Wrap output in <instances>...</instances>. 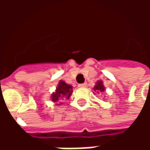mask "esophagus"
<instances>
[{
  "label": "esophagus",
  "mask_w": 150,
  "mask_h": 150,
  "mask_svg": "<svg viewBox=\"0 0 150 150\" xmlns=\"http://www.w3.org/2000/svg\"><path fill=\"white\" fill-rule=\"evenodd\" d=\"M79 88H87V87H88V83H80V84H79Z\"/></svg>",
  "instance_id": "esophagus-1"
}]
</instances>
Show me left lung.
<instances>
[{"label": "left lung", "instance_id": "left-lung-1", "mask_svg": "<svg viewBox=\"0 0 150 150\" xmlns=\"http://www.w3.org/2000/svg\"><path fill=\"white\" fill-rule=\"evenodd\" d=\"M93 89H94V91H97L98 93H100V92H103V91H104V90H105L102 81H98L97 83H96V86H95Z\"/></svg>", "mask_w": 150, "mask_h": 150}]
</instances>
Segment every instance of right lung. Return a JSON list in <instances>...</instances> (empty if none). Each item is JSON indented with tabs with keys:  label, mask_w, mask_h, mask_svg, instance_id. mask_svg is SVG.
<instances>
[{
	"label": "right lung",
	"mask_w": 150,
	"mask_h": 150,
	"mask_svg": "<svg viewBox=\"0 0 150 150\" xmlns=\"http://www.w3.org/2000/svg\"><path fill=\"white\" fill-rule=\"evenodd\" d=\"M72 87L71 85L66 83L65 82L59 81V85L56 88V91L54 93H53L51 96V100L54 103H58L59 100L63 99H69L72 94ZM62 104V103H61Z\"/></svg>",
	"instance_id": "right-lung-1"
}]
</instances>
